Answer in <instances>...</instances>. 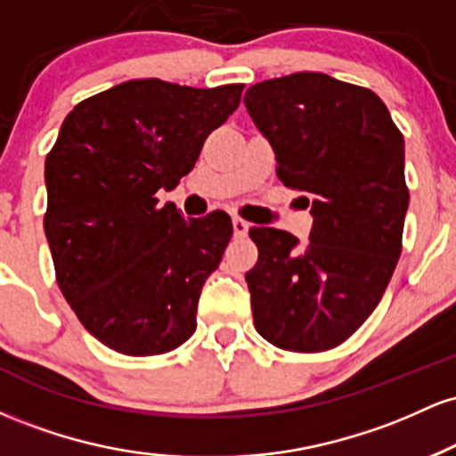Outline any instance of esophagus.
Wrapping results in <instances>:
<instances>
[{
	"mask_svg": "<svg viewBox=\"0 0 456 456\" xmlns=\"http://www.w3.org/2000/svg\"><path fill=\"white\" fill-rule=\"evenodd\" d=\"M233 235L235 238H246V235H248V229H250V224L246 223V221H242V218H233Z\"/></svg>",
	"mask_w": 456,
	"mask_h": 456,
	"instance_id": "esophagus-1",
	"label": "esophagus"
}]
</instances>
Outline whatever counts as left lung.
I'll return each mask as SVG.
<instances>
[{"mask_svg": "<svg viewBox=\"0 0 456 456\" xmlns=\"http://www.w3.org/2000/svg\"><path fill=\"white\" fill-rule=\"evenodd\" d=\"M244 104L313 216L306 244L274 227L248 232L255 328L287 352H326L375 311L401 257L405 141L378 94L323 72L261 81Z\"/></svg>", "mask_w": 456, "mask_h": 456, "instance_id": "1", "label": "left lung"}]
</instances>
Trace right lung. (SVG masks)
Here are the masks:
<instances>
[{
	"mask_svg": "<svg viewBox=\"0 0 456 456\" xmlns=\"http://www.w3.org/2000/svg\"><path fill=\"white\" fill-rule=\"evenodd\" d=\"M242 90L137 78L78 102L61 124L45 162L46 242L68 305L115 352L167 354L195 332L233 224L221 210L184 221L156 192L191 174Z\"/></svg>",
	"mask_w": 456,
	"mask_h": 456,
	"instance_id": "obj_1",
	"label": "right lung"
}]
</instances>
